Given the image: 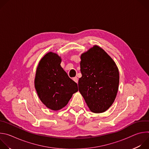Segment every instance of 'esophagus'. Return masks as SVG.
Here are the masks:
<instances>
[{
  "instance_id": "34e87169",
  "label": "esophagus",
  "mask_w": 149,
  "mask_h": 149,
  "mask_svg": "<svg viewBox=\"0 0 149 149\" xmlns=\"http://www.w3.org/2000/svg\"><path fill=\"white\" fill-rule=\"evenodd\" d=\"M72 79L76 82V83H78V78H77V77H74V78H72Z\"/></svg>"
}]
</instances>
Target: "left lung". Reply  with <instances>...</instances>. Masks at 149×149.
Returning a JSON list of instances; mask_svg holds the SVG:
<instances>
[{
    "label": "left lung",
    "instance_id": "1",
    "mask_svg": "<svg viewBox=\"0 0 149 149\" xmlns=\"http://www.w3.org/2000/svg\"><path fill=\"white\" fill-rule=\"evenodd\" d=\"M79 91L90 111L101 113L114 102L118 90L119 71L113 59L97 45L81 55Z\"/></svg>",
    "mask_w": 149,
    "mask_h": 149
}]
</instances>
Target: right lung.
Returning a JSON list of instances; mask_svg holds the SVG:
<instances>
[{"mask_svg": "<svg viewBox=\"0 0 149 149\" xmlns=\"http://www.w3.org/2000/svg\"><path fill=\"white\" fill-rule=\"evenodd\" d=\"M61 62V58L57 54H46L38 63L34 81L39 99L54 111L64 107L78 90L77 84L63 70Z\"/></svg>", "mask_w": 149, "mask_h": 149, "instance_id": "add662e5", "label": "right lung"}]
</instances>
